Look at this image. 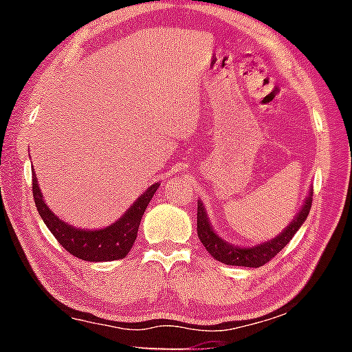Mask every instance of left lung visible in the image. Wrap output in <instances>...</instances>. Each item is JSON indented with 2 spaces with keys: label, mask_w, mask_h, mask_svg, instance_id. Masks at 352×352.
Wrapping results in <instances>:
<instances>
[{
  "label": "left lung",
  "mask_w": 352,
  "mask_h": 352,
  "mask_svg": "<svg viewBox=\"0 0 352 352\" xmlns=\"http://www.w3.org/2000/svg\"><path fill=\"white\" fill-rule=\"evenodd\" d=\"M311 206H312V190L311 194H309V197L306 199L305 206L301 208V211L296 216V219L292 220L290 225L278 237L265 243H261L258 247L239 248V247L230 245V243H226L225 241L220 239L216 233H214L210 222H208L204 205H201L200 201H197V234H199L200 242L204 243L205 248L211 253L214 259L223 262L226 265H242V267H254V269H258V267L272 261L285 245H287L292 237L295 236L298 228H300L302 222L307 219Z\"/></svg>",
  "instance_id": "8db88e82"
}]
</instances>
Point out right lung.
I'll return each instance as SVG.
<instances>
[{
  "mask_svg": "<svg viewBox=\"0 0 352 352\" xmlns=\"http://www.w3.org/2000/svg\"><path fill=\"white\" fill-rule=\"evenodd\" d=\"M158 186V183L152 184L116 223L102 230L85 231L74 228V226L58 219L56 214H52V211L45 204L43 195L40 192L37 177L32 174V195L35 206H37L43 222L68 253L76 256V258L90 262L126 258V254L130 252L136 239V234H138L142 214H144L153 194L157 192Z\"/></svg>",
  "mask_w": 352,
  "mask_h": 352,
  "instance_id": "obj_1",
  "label": "right lung"
}]
</instances>
